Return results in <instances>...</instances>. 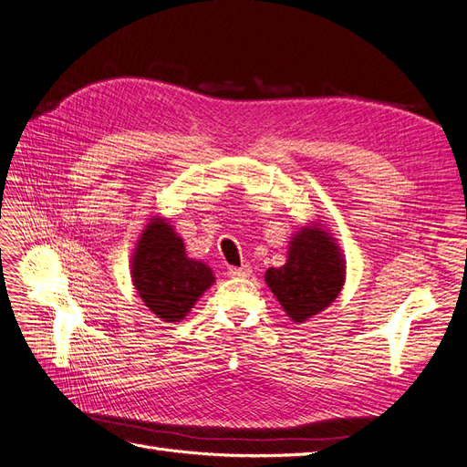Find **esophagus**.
Returning a JSON list of instances; mask_svg holds the SVG:
<instances>
[{"instance_id":"esophagus-1","label":"esophagus","mask_w":467,"mask_h":467,"mask_svg":"<svg viewBox=\"0 0 467 467\" xmlns=\"http://www.w3.org/2000/svg\"><path fill=\"white\" fill-rule=\"evenodd\" d=\"M251 266L249 265H244V266H232L230 271H228V275L230 276H234V278H247V276H251Z\"/></svg>"}]
</instances>
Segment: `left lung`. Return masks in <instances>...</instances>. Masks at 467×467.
I'll list each match as a JSON object with an SVG mask.
<instances>
[{
    "label": "left lung",
    "mask_w": 467,
    "mask_h": 467,
    "mask_svg": "<svg viewBox=\"0 0 467 467\" xmlns=\"http://www.w3.org/2000/svg\"><path fill=\"white\" fill-rule=\"evenodd\" d=\"M347 261L337 237L319 222L292 234L286 263L265 273L266 286L294 323L329 307L345 286Z\"/></svg>",
    "instance_id": "left-lung-1"
}]
</instances>
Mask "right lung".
<instances>
[{
  "instance_id": "obj_1",
  "label": "right lung",
  "mask_w": 467,
  "mask_h": 467,
  "mask_svg": "<svg viewBox=\"0 0 467 467\" xmlns=\"http://www.w3.org/2000/svg\"><path fill=\"white\" fill-rule=\"evenodd\" d=\"M130 275L140 300L161 321L177 323L214 285V273L187 255L185 242L163 216H151L132 251Z\"/></svg>"
}]
</instances>
